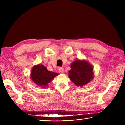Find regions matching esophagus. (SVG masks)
Here are the masks:
<instances>
[{
  "label": "esophagus",
  "mask_w": 125,
  "mask_h": 125,
  "mask_svg": "<svg viewBox=\"0 0 125 125\" xmlns=\"http://www.w3.org/2000/svg\"><path fill=\"white\" fill-rule=\"evenodd\" d=\"M58 71H59L60 73H64V68H62V67H59V68H58Z\"/></svg>",
  "instance_id": "esophagus-1"
}]
</instances>
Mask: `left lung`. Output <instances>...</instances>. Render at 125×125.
<instances>
[{"label":"left lung","instance_id":"obj_1","mask_svg":"<svg viewBox=\"0 0 125 125\" xmlns=\"http://www.w3.org/2000/svg\"><path fill=\"white\" fill-rule=\"evenodd\" d=\"M69 77L76 85L82 86L94 78L93 68L86 61L77 60L71 64Z\"/></svg>","mask_w":125,"mask_h":125}]
</instances>
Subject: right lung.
<instances>
[{
	"label": "right lung",
	"mask_w": 125,
	"mask_h": 125,
	"mask_svg": "<svg viewBox=\"0 0 125 125\" xmlns=\"http://www.w3.org/2000/svg\"><path fill=\"white\" fill-rule=\"evenodd\" d=\"M57 75L58 73L49 71L44 66L39 64L33 67L31 77V80L37 85L45 87Z\"/></svg>",
	"instance_id": "obj_1"
}]
</instances>
